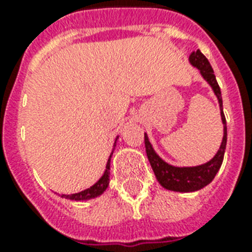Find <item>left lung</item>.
<instances>
[{
	"mask_svg": "<svg viewBox=\"0 0 252 252\" xmlns=\"http://www.w3.org/2000/svg\"><path fill=\"white\" fill-rule=\"evenodd\" d=\"M189 63L195 68L200 70V74L203 78L211 85L212 90L215 91L216 96L219 99L220 110H221V119L223 124V137L221 146L216 156L212 158L211 161L200 166H193V167H175V166L168 165L156 152L153 146L150 144L149 138L145 133V148L146 156L150 162V166L153 168L156 178L158 179L159 184L166 189L176 192H193L199 191L201 188L211 183L215 179L216 174L220 170L223 161V154L226 149V140H227V130H226V119L223 115L222 110V98H221V90L216 80L215 72L212 69L209 61L203 53L197 49L196 52H192L189 55Z\"/></svg>",
	"mask_w": 252,
	"mask_h": 252,
	"instance_id": "left-lung-1",
	"label": "left lung"
}]
</instances>
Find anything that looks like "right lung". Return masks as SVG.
<instances>
[{
	"instance_id": "1",
	"label": "right lung",
	"mask_w": 252,
	"mask_h": 252,
	"mask_svg": "<svg viewBox=\"0 0 252 252\" xmlns=\"http://www.w3.org/2000/svg\"><path fill=\"white\" fill-rule=\"evenodd\" d=\"M110 162H111V156L108 158L106 165V170H104V174L102 175V178L94 184L91 186L90 188H87L85 191H81L78 193H73V195H61V197H65V199L74 200V201H84V200H90L94 199L96 196L102 195L103 192L106 191L108 184H110Z\"/></svg>"
}]
</instances>
